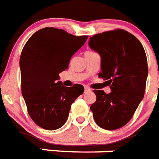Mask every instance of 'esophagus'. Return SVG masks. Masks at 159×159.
Masks as SVG:
<instances>
[{"mask_svg":"<svg viewBox=\"0 0 159 159\" xmlns=\"http://www.w3.org/2000/svg\"><path fill=\"white\" fill-rule=\"evenodd\" d=\"M84 92H85V93H88V92H91V89L89 88H88V87H85Z\"/></svg>","mask_w":159,"mask_h":159,"instance_id":"34e87169","label":"esophagus"}]
</instances>
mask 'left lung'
Listing matches in <instances>:
<instances>
[{"label":"left lung","mask_w":159,"mask_h":159,"mask_svg":"<svg viewBox=\"0 0 159 159\" xmlns=\"http://www.w3.org/2000/svg\"><path fill=\"white\" fill-rule=\"evenodd\" d=\"M91 49L101 56L102 71L111 93L94 90L97 100L90 107L96 123L107 130L126 125L144 97L148 69L146 53L136 36L123 29L90 37Z\"/></svg>","instance_id":"obj_1"}]
</instances>
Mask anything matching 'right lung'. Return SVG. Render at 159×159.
I'll return each instance as SVG.
<instances>
[{
    "label": "right lung",
    "instance_id": "obj_1",
    "mask_svg": "<svg viewBox=\"0 0 159 159\" xmlns=\"http://www.w3.org/2000/svg\"><path fill=\"white\" fill-rule=\"evenodd\" d=\"M88 36H76L61 29L45 27L26 42L20 57L21 94L31 118L47 130L65 124L73 102L84 88H66L59 73L68 68L69 61L84 45Z\"/></svg>",
    "mask_w": 159,
    "mask_h": 159
}]
</instances>
